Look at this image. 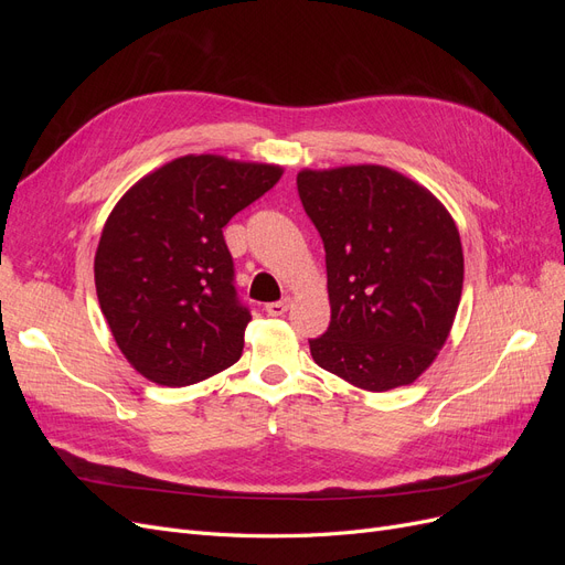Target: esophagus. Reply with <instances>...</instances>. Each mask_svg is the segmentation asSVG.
<instances>
[{
    "label": "esophagus",
    "instance_id": "1",
    "mask_svg": "<svg viewBox=\"0 0 565 565\" xmlns=\"http://www.w3.org/2000/svg\"><path fill=\"white\" fill-rule=\"evenodd\" d=\"M287 309H289V299H282V301H270V303H266L264 311H266L268 316H273V318H278V316H285Z\"/></svg>",
    "mask_w": 565,
    "mask_h": 565
}]
</instances>
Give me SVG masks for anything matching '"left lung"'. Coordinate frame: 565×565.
I'll return each instance as SVG.
<instances>
[{"label": "left lung", "mask_w": 565, "mask_h": 565, "mask_svg": "<svg viewBox=\"0 0 565 565\" xmlns=\"http://www.w3.org/2000/svg\"><path fill=\"white\" fill-rule=\"evenodd\" d=\"M299 198L324 245L330 328L313 361L365 391L413 384L446 344L465 282L448 210L380 164L303 169Z\"/></svg>", "instance_id": "left-lung-1"}]
</instances>
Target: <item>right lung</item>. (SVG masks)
<instances>
[{"label": "right lung", "instance_id": "obj_1", "mask_svg": "<svg viewBox=\"0 0 565 565\" xmlns=\"http://www.w3.org/2000/svg\"><path fill=\"white\" fill-rule=\"evenodd\" d=\"M276 164L185 156L134 183L94 259L100 311L136 372L188 386L243 355L252 320L224 226L278 183Z\"/></svg>", "mask_w": 565, "mask_h": 565}]
</instances>
